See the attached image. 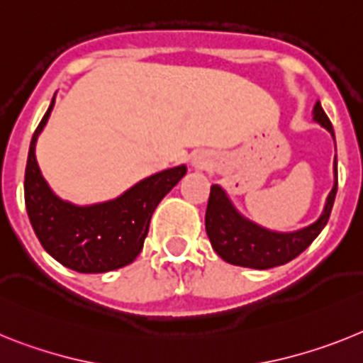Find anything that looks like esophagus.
<instances>
[{"label": "esophagus", "mask_w": 363, "mask_h": 363, "mask_svg": "<svg viewBox=\"0 0 363 363\" xmlns=\"http://www.w3.org/2000/svg\"><path fill=\"white\" fill-rule=\"evenodd\" d=\"M203 159H194V166H197V168H199V166H203Z\"/></svg>", "instance_id": "1"}]
</instances>
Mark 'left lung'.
<instances>
[{"label":"left lung","instance_id":"obj_1","mask_svg":"<svg viewBox=\"0 0 363 363\" xmlns=\"http://www.w3.org/2000/svg\"><path fill=\"white\" fill-rule=\"evenodd\" d=\"M313 115L314 121L321 128H325L334 138L333 124L327 118L325 111L321 109L320 102L314 106ZM334 175H336V160H334ZM336 190H338V177L327 197L323 213L316 223L296 232H274L242 217L228 199L226 191L219 184H213L210 188V199L204 217L206 234L217 256L223 257L226 263L259 270L279 267L298 257L320 235L321 230L325 228L336 199Z\"/></svg>","mask_w":363,"mask_h":363}]
</instances>
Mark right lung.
Returning a JSON list of instances; mask_svg holds the SVG:
<instances>
[{"label":"right lung","instance_id":"right-lung-1","mask_svg":"<svg viewBox=\"0 0 363 363\" xmlns=\"http://www.w3.org/2000/svg\"><path fill=\"white\" fill-rule=\"evenodd\" d=\"M55 107V99L33 135L25 168V206L34 234L47 254L82 274H100L133 263L144 247L150 220L164 195L186 175V166L143 179L106 203L77 206L50 190L36 162V140Z\"/></svg>","mask_w":363,"mask_h":363}]
</instances>
